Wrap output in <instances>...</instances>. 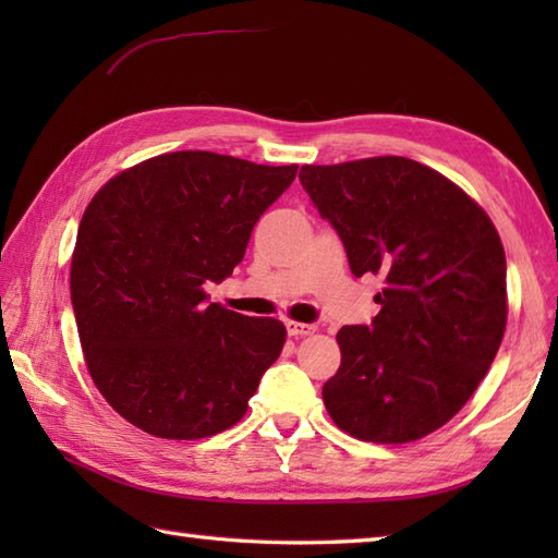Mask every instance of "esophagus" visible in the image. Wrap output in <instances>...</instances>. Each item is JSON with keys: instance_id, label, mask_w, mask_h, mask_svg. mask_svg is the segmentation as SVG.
Here are the masks:
<instances>
[{"instance_id": "34e87169", "label": "esophagus", "mask_w": 558, "mask_h": 558, "mask_svg": "<svg viewBox=\"0 0 558 558\" xmlns=\"http://www.w3.org/2000/svg\"><path fill=\"white\" fill-rule=\"evenodd\" d=\"M286 328H288V336H292V338H304V336L314 333V326L300 324V322H286Z\"/></svg>"}]
</instances>
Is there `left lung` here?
Returning <instances> with one entry per match:
<instances>
[{"instance_id":"left-lung-1","label":"left lung","mask_w":558,"mask_h":558,"mask_svg":"<svg viewBox=\"0 0 558 558\" xmlns=\"http://www.w3.org/2000/svg\"><path fill=\"white\" fill-rule=\"evenodd\" d=\"M300 182L354 276L386 280L372 326L338 330L342 360L322 390L330 420L362 441H417L465 405L499 352V232L460 186L410 158L304 165Z\"/></svg>"}]
</instances>
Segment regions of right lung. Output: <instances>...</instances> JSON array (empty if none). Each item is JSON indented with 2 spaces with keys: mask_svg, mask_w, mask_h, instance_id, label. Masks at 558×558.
Listing matches in <instances>:
<instances>
[{
  "mask_svg": "<svg viewBox=\"0 0 558 558\" xmlns=\"http://www.w3.org/2000/svg\"><path fill=\"white\" fill-rule=\"evenodd\" d=\"M298 165L177 150L112 177L83 213L71 304L102 398L146 434L204 438L236 424L280 357L286 326L210 302Z\"/></svg>",
  "mask_w": 558,
  "mask_h": 558,
  "instance_id": "1",
  "label": "right lung"
}]
</instances>
